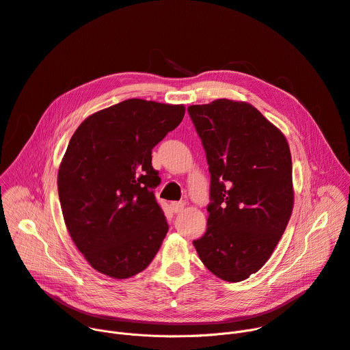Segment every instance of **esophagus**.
Instances as JSON below:
<instances>
[{"mask_svg":"<svg viewBox=\"0 0 350 350\" xmlns=\"http://www.w3.org/2000/svg\"><path fill=\"white\" fill-rule=\"evenodd\" d=\"M183 206H185V204H183L182 202H172V203H171V208H172V211L176 213V214L183 210Z\"/></svg>","mask_w":350,"mask_h":350,"instance_id":"1","label":"esophagus"}]
</instances>
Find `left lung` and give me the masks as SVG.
<instances>
[{
    "label": "left lung",
    "instance_id": "8db88e82",
    "mask_svg": "<svg viewBox=\"0 0 350 350\" xmlns=\"http://www.w3.org/2000/svg\"><path fill=\"white\" fill-rule=\"evenodd\" d=\"M187 112L210 172L207 230L193 245L213 275L245 280L271 258L291 216L288 144L245 102L217 99Z\"/></svg>",
    "mask_w": 350,
    "mask_h": 350
}]
</instances>
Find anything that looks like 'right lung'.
<instances>
[{
  "label": "right lung",
  "instance_id": "right-lung-1",
  "mask_svg": "<svg viewBox=\"0 0 350 350\" xmlns=\"http://www.w3.org/2000/svg\"><path fill=\"white\" fill-rule=\"evenodd\" d=\"M183 105L126 99L85 119L57 178L67 230L95 271L115 279L151 263L168 232L151 151L183 119Z\"/></svg>",
  "mask_w": 350,
  "mask_h": 350
}]
</instances>
